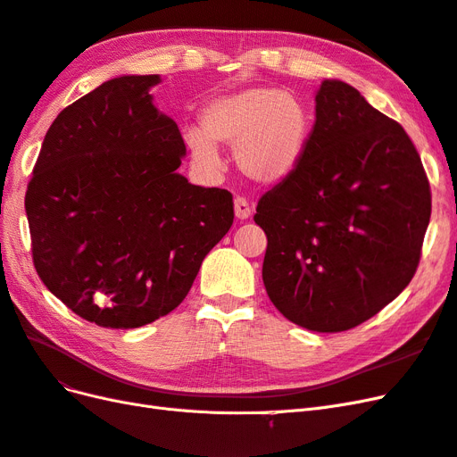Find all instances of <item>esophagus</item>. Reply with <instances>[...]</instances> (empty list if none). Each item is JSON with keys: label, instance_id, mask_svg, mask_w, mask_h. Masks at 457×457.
<instances>
[{"label": "esophagus", "instance_id": "obj_1", "mask_svg": "<svg viewBox=\"0 0 457 457\" xmlns=\"http://www.w3.org/2000/svg\"><path fill=\"white\" fill-rule=\"evenodd\" d=\"M234 215H237V219H240V220H244V219L252 215V205L247 204L245 198L238 196L237 200H234Z\"/></svg>", "mask_w": 457, "mask_h": 457}]
</instances>
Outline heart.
Returning <instances> with one entry per match:
<instances>
[{
  "label": "heart",
  "instance_id": "obj_1",
  "mask_svg": "<svg viewBox=\"0 0 457 457\" xmlns=\"http://www.w3.org/2000/svg\"><path fill=\"white\" fill-rule=\"evenodd\" d=\"M202 127L188 128L185 143L202 168L219 170L217 145L234 146V163L252 183L278 185L299 168L312 120L295 95L250 87L217 96L202 110Z\"/></svg>",
  "mask_w": 457,
  "mask_h": 457
}]
</instances>
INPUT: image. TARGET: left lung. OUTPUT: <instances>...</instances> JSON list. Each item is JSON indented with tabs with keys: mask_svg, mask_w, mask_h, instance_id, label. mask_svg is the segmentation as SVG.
I'll list each match as a JSON object with an SVG mask.
<instances>
[{
	"mask_svg": "<svg viewBox=\"0 0 457 457\" xmlns=\"http://www.w3.org/2000/svg\"><path fill=\"white\" fill-rule=\"evenodd\" d=\"M299 168L257 204L272 305L311 331H345L410 284L431 190L400 123L353 86L324 79Z\"/></svg>",
	"mask_w": 457,
	"mask_h": 457,
	"instance_id": "left-lung-1",
	"label": "left lung"
}]
</instances>
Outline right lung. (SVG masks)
<instances>
[{
	"label": "right lung",
	"instance_id": "add662e5",
	"mask_svg": "<svg viewBox=\"0 0 457 457\" xmlns=\"http://www.w3.org/2000/svg\"><path fill=\"white\" fill-rule=\"evenodd\" d=\"M160 81L118 76L66 106L26 190L41 282L103 328H139L181 305L234 219L228 190L177 173L187 146L150 95Z\"/></svg>",
	"mask_w": 457,
	"mask_h": 457
}]
</instances>
